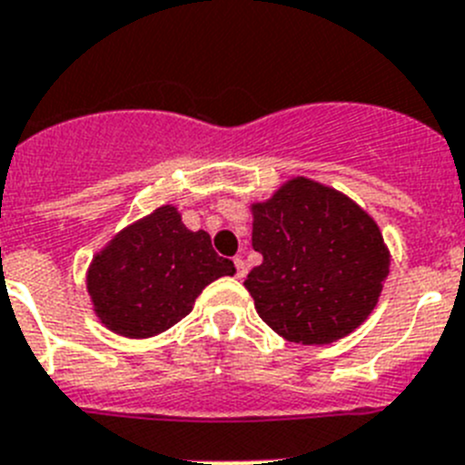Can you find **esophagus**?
I'll return each instance as SVG.
<instances>
[{
    "label": "esophagus",
    "mask_w": 465,
    "mask_h": 465,
    "mask_svg": "<svg viewBox=\"0 0 465 465\" xmlns=\"http://www.w3.org/2000/svg\"><path fill=\"white\" fill-rule=\"evenodd\" d=\"M233 266H236V276L245 278V273H248V264H245L241 257H236V260H233Z\"/></svg>",
    "instance_id": "obj_1"
}]
</instances>
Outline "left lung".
I'll list each match as a JSON object with an SVG mask.
<instances>
[{
	"mask_svg": "<svg viewBox=\"0 0 465 465\" xmlns=\"http://www.w3.org/2000/svg\"><path fill=\"white\" fill-rule=\"evenodd\" d=\"M250 213L262 264L243 285L273 332L321 346L367 321L389 276L391 252L361 205L316 180L292 177Z\"/></svg>",
	"mask_w": 465,
	"mask_h": 465,
	"instance_id": "1",
	"label": "left lung"
}]
</instances>
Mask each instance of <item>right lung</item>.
<instances>
[{"instance_id": "obj_1", "label": "right lung", "mask_w": 465, "mask_h": 465, "mask_svg": "<svg viewBox=\"0 0 465 465\" xmlns=\"http://www.w3.org/2000/svg\"><path fill=\"white\" fill-rule=\"evenodd\" d=\"M233 273V262L217 255L208 232H192L175 205H161L95 252L86 288L104 328L147 339L183 321L205 285Z\"/></svg>"}]
</instances>
